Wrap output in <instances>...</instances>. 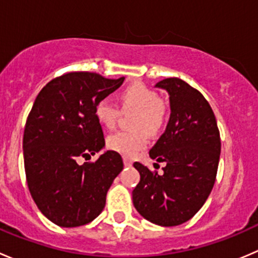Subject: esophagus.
I'll list each match as a JSON object with an SVG mask.
<instances>
[{
	"instance_id": "obj_1",
	"label": "esophagus",
	"mask_w": 258,
	"mask_h": 258,
	"mask_svg": "<svg viewBox=\"0 0 258 258\" xmlns=\"http://www.w3.org/2000/svg\"><path fill=\"white\" fill-rule=\"evenodd\" d=\"M132 163H134V162H132V160H130L128 157H126V156H124V157H123V165L127 166V167H130V166H132Z\"/></svg>"
}]
</instances>
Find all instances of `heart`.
I'll list each match as a JSON object with an SVG mask.
<instances>
[{"instance_id": "1", "label": "heart", "mask_w": 258, "mask_h": 258, "mask_svg": "<svg viewBox=\"0 0 258 258\" xmlns=\"http://www.w3.org/2000/svg\"><path fill=\"white\" fill-rule=\"evenodd\" d=\"M119 101L123 108L136 110L135 118L136 131L114 132L107 139V147L126 157H135L148 144L147 131L155 134L165 121V107L157 93L142 83H134L119 93ZM118 107L110 98H102L95 107V116L101 124L112 128L118 117Z\"/></svg>"}]
</instances>
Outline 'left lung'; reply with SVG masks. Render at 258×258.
<instances>
[{
	"instance_id": "obj_1",
	"label": "left lung",
	"mask_w": 258,
	"mask_h": 258,
	"mask_svg": "<svg viewBox=\"0 0 258 258\" xmlns=\"http://www.w3.org/2000/svg\"><path fill=\"white\" fill-rule=\"evenodd\" d=\"M155 87L168 93L171 114L150 157L166 166L160 176L134 163L141 178L132 201L146 220L171 227L194 217L210 196L220 161V132L206 98L188 83L171 77Z\"/></svg>"
}]
</instances>
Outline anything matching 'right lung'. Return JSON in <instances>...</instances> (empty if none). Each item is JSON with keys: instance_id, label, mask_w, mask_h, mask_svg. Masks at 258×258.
I'll list each match as a JSON object with an SVG mask.
<instances>
[{"instance_id": "1", "label": "right lung", "mask_w": 258, "mask_h": 258, "mask_svg": "<svg viewBox=\"0 0 258 258\" xmlns=\"http://www.w3.org/2000/svg\"><path fill=\"white\" fill-rule=\"evenodd\" d=\"M91 72H71L52 80L36 97L23 134L28 188L38 210L61 227H79L105 209L113 179L123 168L119 153L105 151L95 107L123 83Z\"/></svg>"}]
</instances>
